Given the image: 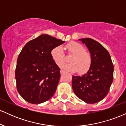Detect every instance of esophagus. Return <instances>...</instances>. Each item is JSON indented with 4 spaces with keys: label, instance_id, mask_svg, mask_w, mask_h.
<instances>
[{
    "label": "esophagus",
    "instance_id": "34e87169",
    "mask_svg": "<svg viewBox=\"0 0 126 126\" xmlns=\"http://www.w3.org/2000/svg\"><path fill=\"white\" fill-rule=\"evenodd\" d=\"M64 72H65L64 71V70H60V73H61V74H63V73H64Z\"/></svg>",
    "mask_w": 126,
    "mask_h": 126
}]
</instances>
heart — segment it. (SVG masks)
<instances>
[{"label":"heart","instance_id":"b5f03b06","mask_svg":"<svg viewBox=\"0 0 126 126\" xmlns=\"http://www.w3.org/2000/svg\"><path fill=\"white\" fill-rule=\"evenodd\" d=\"M66 48L71 56L70 63H63L61 67L65 70L70 72L78 71L80 74L86 73L92 64V57L89 52L85 51L82 44L77 42H71L66 46ZM52 59L57 65H60L65 60V55L60 46L54 47L51 51Z\"/></svg>","mask_w":126,"mask_h":126}]
</instances>
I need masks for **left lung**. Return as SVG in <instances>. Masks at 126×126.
Here are the masks:
<instances>
[{"label":"left lung","mask_w":126,"mask_h":126,"mask_svg":"<svg viewBox=\"0 0 126 126\" xmlns=\"http://www.w3.org/2000/svg\"><path fill=\"white\" fill-rule=\"evenodd\" d=\"M86 44L92 57L89 70L82 76H72V88L79 99L88 104L103 99L113 81L114 66L107 50L95 40L79 39Z\"/></svg>","instance_id":"8db88e82"}]
</instances>
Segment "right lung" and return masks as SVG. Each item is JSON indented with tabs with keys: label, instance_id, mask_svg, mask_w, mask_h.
Wrapping results in <instances>:
<instances>
[{
	"label": "right lung",
	"instance_id": "add662e5",
	"mask_svg": "<svg viewBox=\"0 0 126 126\" xmlns=\"http://www.w3.org/2000/svg\"><path fill=\"white\" fill-rule=\"evenodd\" d=\"M64 41L42 34L25 45L15 69L17 91L27 102L43 103L53 96L60 78V69L51 51Z\"/></svg>",
	"mask_w": 126,
	"mask_h": 126
}]
</instances>
